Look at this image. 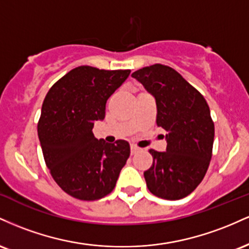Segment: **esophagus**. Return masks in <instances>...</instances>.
<instances>
[{"mask_svg":"<svg viewBox=\"0 0 249 249\" xmlns=\"http://www.w3.org/2000/svg\"><path fill=\"white\" fill-rule=\"evenodd\" d=\"M139 151V147L136 145H131V154H136Z\"/></svg>","mask_w":249,"mask_h":249,"instance_id":"esophagus-1","label":"esophagus"}]
</instances>
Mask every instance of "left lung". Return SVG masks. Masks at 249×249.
Returning <instances> with one entry per match:
<instances>
[{
    "label": "left lung",
    "instance_id": "1",
    "mask_svg": "<svg viewBox=\"0 0 249 249\" xmlns=\"http://www.w3.org/2000/svg\"><path fill=\"white\" fill-rule=\"evenodd\" d=\"M132 77L156 98L157 125L167 132L166 151L150 150L153 164L144 172L146 186L158 198H185L204 179L212 158L210 107L196 88L167 65L145 67Z\"/></svg>",
    "mask_w": 249,
    "mask_h": 249
}]
</instances>
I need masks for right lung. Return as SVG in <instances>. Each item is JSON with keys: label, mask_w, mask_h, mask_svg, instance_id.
Returning <instances> with one entry per match:
<instances>
[{"label": "right lung", "mask_w": 249, "mask_h": 249, "mask_svg": "<svg viewBox=\"0 0 249 249\" xmlns=\"http://www.w3.org/2000/svg\"><path fill=\"white\" fill-rule=\"evenodd\" d=\"M130 72L82 65L45 96L37 125L43 157L57 185L73 198L92 201L110 194L130 157L127 142L108 144L92 133L93 123L104 119L108 97Z\"/></svg>", "instance_id": "obj_1"}]
</instances>
